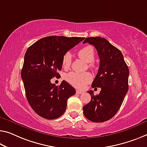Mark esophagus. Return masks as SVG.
<instances>
[{
    "instance_id": "34e87169",
    "label": "esophagus",
    "mask_w": 147,
    "mask_h": 147,
    "mask_svg": "<svg viewBox=\"0 0 147 147\" xmlns=\"http://www.w3.org/2000/svg\"><path fill=\"white\" fill-rule=\"evenodd\" d=\"M76 93L80 94L83 93V92L82 91H80V90H77V91H76Z\"/></svg>"
}]
</instances>
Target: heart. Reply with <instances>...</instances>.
I'll use <instances>...</instances> for the list:
<instances>
[{"instance_id":"obj_1","label":"heart","mask_w":147,"mask_h":147,"mask_svg":"<svg viewBox=\"0 0 147 147\" xmlns=\"http://www.w3.org/2000/svg\"><path fill=\"white\" fill-rule=\"evenodd\" d=\"M78 55L80 57L89 63V67L93 68L94 65L92 61L94 60L95 53L93 47L92 46H87L83 47L79 51ZM72 55L70 52H67L64 54L62 58V66L64 67H69L71 64ZM65 79L67 82L70 83L78 89H83L85 85L91 82L92 80V76L88 72L85 73H76V72H69L65 76Z\"/></svg>"}]
</instances>
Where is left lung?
Segmentation results:
<instances>
[{
  "instance_id": "1",
  "label": "left lung",
  "mask_w": 147,
  "mask_h": 147,
  "mask_svg": "<svg viewBox=\"0 0 147 147\" xmlns=\"http://www.w3.org/2000/svg\"><path fill=\"white\" fill-rule=\"evenodd\" d=\"M85 42L98 52L100 64L91 87H100L101 91L96 96L92 90L88 91L91 100L83 107V114L93 122H104L111 119L122 105L128 91L129 71L121 51L105 38L88 37Z\"/></svg>"
}]
</instances>
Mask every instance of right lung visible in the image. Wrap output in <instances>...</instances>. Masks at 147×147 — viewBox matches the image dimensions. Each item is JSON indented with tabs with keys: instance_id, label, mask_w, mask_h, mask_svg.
Segmentation results:
<instances>
[{
	"instance_id": "1",
	"label": "right lung",
	"mask_w": 147,
	"mask_h": 147,
	"mask_svg": "<svg viewBox=\"0 0 147 147\" xmlns=\"http://www.w3.org/2000/svg\"><path fill=\"white\" fill-rule=\"evenodd\" d=\"M85 37L49 36L37 40L27 50L21 76L27 99L32 109L42 118L53 119L65 112L67 100L76 89L66 81L59 86L51 80L58 77L64 54Z\"/></svg>"
}]
</instances>
